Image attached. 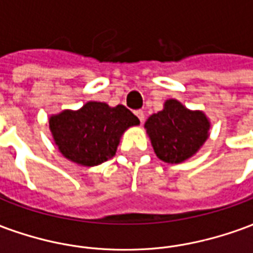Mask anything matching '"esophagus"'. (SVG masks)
I'll list each match as a JSON object with an SVG mask.
<instances>
[{
  "label": "esophagus",
  "mask_w": 253,
  "mask_h": 253,
  "mask_svg": "<svg viewBox=\"0 0 253 253\" xmlns=\"http://www.w3.org/2000/svg\"><path fill=\"white\" fill-rule=\"evenodd\" d=\"M135 115H137V118L139 119V122H141V123H143V121H145V114H143V111H141V110L135 111Z\"/></svg>",
  "instance_id": "1"
}]
</instances>
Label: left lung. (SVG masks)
<instances>
[{"instance_id": "8db88e82", "label": "left lung", "mask_w": 253, "mask_h": 253, "mask_svg": "<svg viewBox=\"0 0 253 253\" xmlns=\"http://www.w3.org/2000/svg\"><path fill=\"white\" fill-rule=\"evenodd\" d=\"M210 119L203 111L188 110L176 99H168L164 108L145 122V128L156 156L168 164L191 159L210 135Z\"/></svg>"}]
</instances>
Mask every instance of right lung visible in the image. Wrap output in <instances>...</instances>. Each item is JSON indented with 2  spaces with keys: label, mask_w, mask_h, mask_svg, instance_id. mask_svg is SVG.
<instances>
[{
  "label": "right lung",
  "mask_w": 253,
  "mask_h": 253,
  "mask_svg": "<svg viewBox=\"0 0 253 253\" xmlns=\"http://www.w3.org/2000/svg\"><path fill=\"white\" fill-rule=\"evenodd\" d=\"M138 125L139 119L125 105L110 107L101 101H88L80 110H63L48 118L59 153L83 167L112 159L123 132Z\"/></svg>",
  "instance_id": "obj_1"
}]
</instances>
